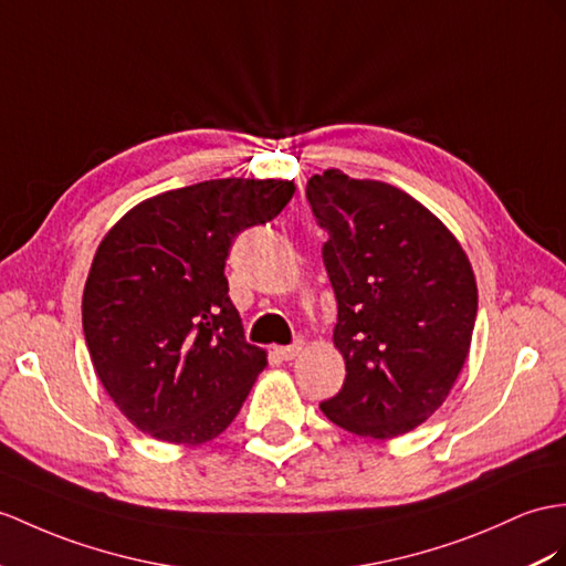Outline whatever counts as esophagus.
Listing matches in <instances>:
<instances>
[{
    "instance_id": "1",
    "label": "esophagus",
    "mask_w": 566,
    "mask_h": 566,
    "mask_svg": "<svg viewBox=\"0 0 566 566\" xmlns=\"http://www.w3.org/2000/svg\"><path fill=\"white\" fill-rule=\"evenodd\" d=\"M302 348H305V343L302 340H295L293 346H281V348H275V353H279L283 360H295V357L302 353Z\"/></svg>"
}]
</instances>
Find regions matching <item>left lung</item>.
Instances as JSON below:
<instances>
[{"label":"left lung","mask_w":566,"mask_h":566,"mask_svg":"<svg viewBox=\"0 0 566 566\" xmlns=\"http://www.w3.org/2000/svg\"><path fill=\"white\" fill-rule=\"evenodd\" d=\"M307 201L328 232L334 346L346 360L343 389L319 408L357 437H401L447 401L465 365L473 266L442 220L394 185L326 170Z\"/></svg>","instance_id":"obj_1"}]
</instances>
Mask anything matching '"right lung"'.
<instances>
[{
    "label": "right lung",
    "instance_id": "1",
    "mask_svg": "<svg viewBox=\"0 0 566 566\" xmlns=\"http://www.w3.org/2000/svg\"><path fill=\"white\" fill-rule=\"evenodd\" d=\"M293 179H209L136 203L95 250L81 300L103 389L136 430L199 447L235 420L266 350L228 297L238 232L264 226Z\"/></svg>",
    "mask_w": 566,
    "mask_h": 566
}]
</instances>
